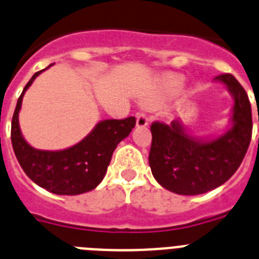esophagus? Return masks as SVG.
<instances>
[{
	"label": "esophagus",
	"mask_w": 259,
	"mask_h": 259,
	"mask_svg": "<svg viewBox=\"0 0 259 259\" xmlns=\"http://www.w3.org/2000/svg\"><path fill=\"white\" fill-rule=\"evenodd\" d=\"M137 127H145L149 124V116L146 115L145 113H139L137 114V120H136Z\"/></svg>",
	"instance_id": "1"
}]
</instances>
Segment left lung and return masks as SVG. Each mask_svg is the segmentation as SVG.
<instances>
[{
  "mask_svg": "<svg viewBox=\"0 0 259 259\" xmlns=\"http://www.w3.org/2000/svg\"><path fill=\"white\" fill-rule=\"evenodd\" d=\"M235 98L232 128L218 139L200 141L185 134L179 120L153 122L149 164L163 188L193 196L218 188L241 164L251 140V106L245 89L231 74L215 76Z\"/></svg>",
  "mask_w": 259,
  "mask_h": 259,
  "instance_id": "8db88e82",
  "label": "left lung"
}]
</instances>
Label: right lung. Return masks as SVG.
<instances>
[{
  "label": "right lung",
  "instance_id": "add662e5",
  "mask_svg": "<svg viewBox=\"0 0 259 259\" xmlns=\"http://www.w3.org/2000/svg\"><path fill=\"white\" fill-rule=\"evenodd\" d=\"M41 71L36 72L24 87L14 111L11 144L15 157L29 179L52 193L75 196L92 191L104 179L116 145L130 135L136 124V118L102 120L84 140L68 149L59 152L35 149L20 134L18 114L23 95Z\"/></svg>",
  "mask_w": 259,
  "mask_h": 259
}]
</instances>
